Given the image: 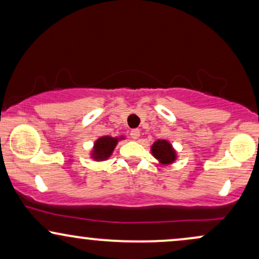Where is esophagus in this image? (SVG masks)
Masks as SVG:
<instances>
[{
	"instance_id": "34e87169",
	"label": "esophagus",
	"mask_w": 259,
	"mask_h": 259,
	"mask_svg": "<svg viewBox=\"0 0 259 259\" xmlns=\"http://www.w3.org/2000/svg\"><path fill=\"white\" fill-rule=\"evenodd\" d=\"M130 135H132V138L134 140H138L140 138V130L139 129H133L132 133H130Z\"/></svg>"
}]
</instances>
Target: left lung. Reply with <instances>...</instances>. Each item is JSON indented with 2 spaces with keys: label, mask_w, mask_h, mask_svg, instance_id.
<instances>
[{
  "label": "left lung",
  "mask_w": 259,
  "mask_h": 259,
  "mask_svg": "<svg viewBox=\"0 0 259 259\" xmlns=\"http://www.w3.org/2000/svg\"><path fill=\"white\" fill-rule=\"evenodd\" d=\"M151 153L160 165H170L177 162L178 152L168 140H157L151 146Z\"/></svg>",
  "instance_id": "1"
}]
</instances>
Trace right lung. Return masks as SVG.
Instances as JSON below:
<instances>
[{
    "label": "right lung",
    "instance_id": "add662e5",
    "mask_svg": "<svg viewBox=\"0 0 259 259\" xmlns=\"http://www.w3.org/2000/svg\"><path fill=\"white\" fill-rule=\"evenodd\" d=\"M121 140H125V136L120 135L115 136V138L109 135L101 136L94 142V146H92L90 153H89L90 158L95 162H105L112 156L115 146Z\"/></svg>",
    "mask_w": 259,
    "mask_h": 259
}]
</instances>
